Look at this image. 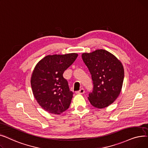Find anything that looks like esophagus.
<instances>
[{
  "mask_svg": "<svg viewBox=\"0 0 148 148\" xmlns=\"http://www.w3.org/2000/svg\"><path fill=\"white\" fill-rule=\"evenodd\" d=\"M84 93H85V90H84V88H81V89H80L78 91H77V93L80 94V95H82V94H84Z\"/></svg>",
  "mask_w": 148,
  "mask_h": 148,
  "instance_id": "obj_1",
  "label": "esophagus"
}]
</instances>
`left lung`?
Instances as JSON below:
<instances>
[{
	"label": "left lung",
	"mask_w": 148,
	"mask_h": 148,
	"mask_svg": "<svg viewBox=\"0 0 148 148\" xmlns=\"http://www.w3.org/2000/svg\"><path fill=\"white\" fill-rule=\"evenodd\" d=\"M82 58L92 79L93 91L88 99L93 107L103 108L113 103L120 94L124 79L121 62L109 52L100 49L84 53Z\"/></svg>",
	"instance_id": "1"
}]
</instances>
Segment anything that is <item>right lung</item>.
Returning a JSON list of instances; mask_svg holds the SVG:
<instances>
[{"label": "right lung", "mask_w": 148, "mask_h": 148, "mask_svg": "<svg viewBox=\"0 0 148 148\" xmlns=\"http://www.w3.org/2000/svg\"><path fill=\"white\" fill-rule=\"evenodd\" d=\"M77 57L75 53L47 55L34 68L31 80L32 92L41 108L49 113L60 114L70 106L73 93L63 73Z\"/></svg>", "instance_id": "obj_1"}]
</instances>
